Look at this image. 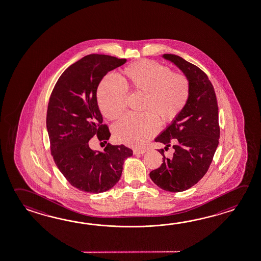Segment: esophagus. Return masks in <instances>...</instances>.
<instances>
[{
  "label": "esophagus",
  "mask_w": 261,
  "mask_h": 261,
  "mask_svg": "<svg viewBox=\"0 0 261 261\" xmlns=\"http://www.w3.org/2000/svg\"><path fill=\"white\" fill-rule=\"evenodd\" d=\"M146 152V149H134L133 153L135 155H138V154H144Z\"/></svg>",
  "instance_id": "1"
}]
</instances>
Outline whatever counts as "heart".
<instances>
[{"label":"heart","mask_w":261,"mask_h":261,"mask_svg":"<svg viewBox=\"0 0 261 261\" xmlns=\"http://www.w3.org/2000/svg\"><path fill=\"white\" fill-rule=\"evenodd\" d=\"M143 94L138 115L128 114L113 125L115 140L139 148L156 134L158 121L171 123L186 106L189 98V82L181 74H172L169 67L151 61H139L123 70L120 83L105 77L98 85L97 99L104 117L118 118L125 109L126 93Z\"/></svg>","instance_id":"obj_1"}]
</instances>
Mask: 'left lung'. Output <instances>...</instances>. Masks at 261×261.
Wrapping results in <instances>:
<instances>
[{"instance_id": "obj_1", "label": "left lung", "mask_w": 261, "mask_h": 261, "mask_svg": "<svg viewBox=\"0 0 261 261\" xmlns=\"http://www.w3.org/2000/svg\"><path fill=\"white\" fill-rule=\"evenodd\" d=\"M182 71L189 82V98L172 123L155 138L172 145V158L163 155L161 167L149 173L154 184L169 192H182L201 179L208 170L219 145V109L212 82L201 69L174 55H163Z\"/></svg>"}]
</instances>
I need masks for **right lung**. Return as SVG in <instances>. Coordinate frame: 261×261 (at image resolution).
Returning a JSON list of instances; mask_svg holds the SVG:
<instances>
[{"label": "right lung", "mask_w": 261, "mask_h": 261, "mask_svg": "<svg viewBox=\"0 0 261 261\" xmlns=\"http://www.w3.org/2000/svg\"><path fill=\"white\" fill-rule=\"evenodd\" d=\"M126 59L89 55L61 74L48 104L46 125L55 164L73 187L81 191L102 193L118 182L123 165L133 155L123 145L109 144L104 151L89 148L97 136L107 143L111 133L98 109L97 89L104 75Z\"/></svg>", "instance_id": "right-lung-1"}]
</instances>
